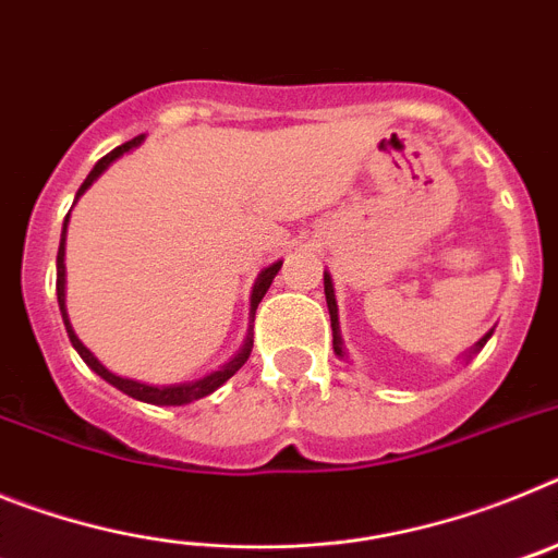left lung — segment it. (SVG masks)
I'll return each mask as SVG.
<instances>
[{"instance_id":"left-lung-1","label":"left lung","mask_w":558,"mask_h":558,"mask_svg":"<svg viewBox=\"0 0 558 558\" xmlns=\"http://www.w3.org/2000/svg\"><path fill=\"white\" fill-rule=\"evenodd\" d=\"M324 293H327V307H329V322H332V349L338 357H347V349H343V338H340V322H338V302H335V288H332V279H329V274H324ZM492 338V332L483 335L481 340H477L475 347H472V352L466 354V357H472L475 352H481L483 347H486V340Z\"/></svg>"}]
</instances>
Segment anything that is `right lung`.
<instances>
[{
    "label": "right lung",
    "mask_w": 558,
    "mask_h": 558,
    "mask_svg": "<svg viewBox=\"0 0 558 558\" xmlns=\"http://www.w3.org/2000/svg\"><path fill=\"white\" fill-rule=\"evenodd\" d=\"M142 140H145V136H136V140L125 142V145H120V147H113V150L108 153V156H102V159L95 165V170H92L86 175V181H83V184H81V190H77V198H81L83 192H86L88 186L95 184L97 179H100L102 172L108 170V165H111V161H117L122 156V153H128V150H133V147H136V145H142ZM66 223H69V215H66V220H63L61 248H58V282H56V288H58V307H61L63 327H66L69 340H72V347L77 349V354H81L83 363H86V366L92 368V372L100 374V377L106 379V383H111L113 388H120V391L128 393V397L140 399V402H147V405H190V402H195V399H204V397H209L211 391H218V388L223 386L226 379L234 377V374L245 366V360H248V354H251V347H254V335H251V332L245 335L243 349H240V352H236L234 357H231L229 363H226V366H220L218 372L206 374V377H201V379H192V383H175V386H147V383H140V379H128V377H120V374L108 372V368L102 366L100 360H97L95 354H92L86 347H83L81 338H77L75 329H72V324H69V315H66V265H63V254H66V248H63V243H66ZM279 268H282V263H274V265H268V268H265L263 274L256 276L254 290H251V322H254L256 307H259V302H263V295L268 293L270 282H274V276L279 274Z\"/></svg>",
    "instance_id": "add662e5"
}]
</instances>
